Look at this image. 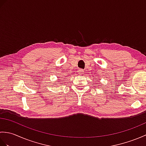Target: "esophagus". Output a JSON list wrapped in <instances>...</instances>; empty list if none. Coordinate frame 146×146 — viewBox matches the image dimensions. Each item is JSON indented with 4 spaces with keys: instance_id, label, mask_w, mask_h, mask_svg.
<instances>
[{
    "instance_id": "esophagus-1",
    "label": "esophagus",
    "mask_w": 146,
    "mask_h": 146,
    "mask_svg": "<svg viewBox=\"0 0 146 146\" xmlns=\"http://www.w3.org/2000/svg\"><path fill=\"white\" fill-rule=\"evenodd\" d=\"M78 73L80 74V75H82V74H83V72H84V70H83L82 69H79L78 70Z\"/></svg>"
}]
</instances>
